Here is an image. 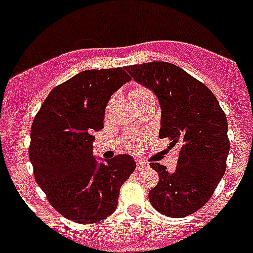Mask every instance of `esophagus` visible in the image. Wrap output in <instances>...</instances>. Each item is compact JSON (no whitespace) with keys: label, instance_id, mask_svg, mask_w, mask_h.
Instances as JSON below:
<instances>
[{"label":"esophagus","instance_id":"esophagus-1","mask_svg":"<svg viewBox=\"0 0 253 253\" xmlns=\"http://www.w3.org/2000/svg\"><path fill=\"white\" fill-rule=\"evenodd\" d=\"M147 167H148V165H147L146 162H140V161H138V163H137L138 171H143V169H146Z\"/></svg>","mask_w":253,"mask_h":253}]
</instances>
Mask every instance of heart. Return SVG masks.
Returning a JSON list of instances; mask_svg holds the SVG:
<instances>
[{"label":"heart","instance_id":"b5f03b06","mask_svg":"<svg viewBox=\"0 0 253 253\" xmlns=\"http://www.w3.org/2000/svg\"><path fill=\"white\" fill-rule=\"evenodd\" d=\"M130 97H131V101L134 104L137 105L139 102L144 101L147 99H151V97H154L153 92L151 90H148L147 87H143V86H135L134 88H131L130 91ZM115 99V96H113V99H111L110 102L114 101ZM142 134L140 133H135V131H130L125 135V143H126V146L130 151H137L138 146H139V140L142 139Z\"/></svg>","mask_w":253,"mask_h":253}]
</instances>
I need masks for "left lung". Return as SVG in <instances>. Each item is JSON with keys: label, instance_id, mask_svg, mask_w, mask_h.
<instances>
[{"label": "left lung", "instance_id": "left-lung-1", "mask_svg": "<svg viewBox=\"0 0 253 253\" xmlns=\"http://www.w3.org/2000/svg\"><path fill=\"white\" fill-rule=\"evenodd\" d=\"M138 84L148 87L161 105L158 137L169 138V148L178 147L175 172L151 162L158 184L149 202L158 213L182 218L208 203L227 167L228 123L213 92L184 69L169 62L125 67Z\"/></svg>", "mask_w": 253, "mask_h": 253}]
</instances>
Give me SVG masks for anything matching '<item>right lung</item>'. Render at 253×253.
<instances>
[{"label": "right lung", "mask_w": 253, "mask_h": 253, "mask_svg": "<svg viewBox=\"0 0 253 253\" xmlns=\"http://www.w3.org/2000/svg\"><path fill=\"white\" fill-rule=\"evenodd\" d=\"M130 80L122 67L80 72L50 91L31 125L35 181L51 207L76 223L111 215L120 187L137 167L129 154L101 163L92 154L93 133L104 128L107 102Z\"/></svg>", "instance_id": "1"}]
</instances>
